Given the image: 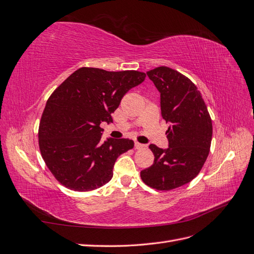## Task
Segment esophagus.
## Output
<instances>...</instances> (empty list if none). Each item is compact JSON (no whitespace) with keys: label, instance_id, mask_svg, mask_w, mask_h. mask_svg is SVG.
Listing matches in <instances>:
<instances>
[{"label":"esophagus","instance_id":"obj_1","mask_svg":"<svg viewBox=\"0 0 254 254\" xmlns=\"http://www.w3.org/2000/svg\"><path fill=\"white\" fill-rule=\"evenodd\" d=\"M146 145H144V144H141V143H139V142H135L134 143V147L136 148V149H142V148H144Z\"/></svg>","mask_w":254,"mask_h":254}]
</instances>
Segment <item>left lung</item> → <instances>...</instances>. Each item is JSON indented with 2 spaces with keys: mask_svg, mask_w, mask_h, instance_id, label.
<instances>
[{
  "mask_svg": "<svg viewBox=\"0 0 254 254\" xmlns=\"http://www.w3.org/2000/svg\"><path fill=\"white\" fill-rule=\"evenodd\" d=\"M160 92L162 118L170 123L168 148L150 144L153 164L141 172L148 187L170 190L193 180L209 156L212 120L197 87L188 77L167 66L147 72Z\"/></svg>",
  "mask_w": 254,
  "mask_h": 254,
  "instance_id": "obj_1",
  "label": "left lung"
}]
</instances>
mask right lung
I'll use <instances>...</instances> for the list:
<instances>
[{
  "label": "right lung",
  "mask_w": 254,
  "mask_h": 254,
  "mask_svg": "<svg viewBox=\"0 0 254 254\" xmlns=\"http://www.w3.org/2000/svg\"><path fill=\"white\" fill-rule=\"evenodd\" d=\"M145 77L137 71L80 67L53 92L38 136L45 164L63 186L88 191L111 180L115 161L134 143L112 137L102 142L101 124L112 122L123 96Z\"/></svg>",
  "instance_id": "add662e5"
}]
</instances>
